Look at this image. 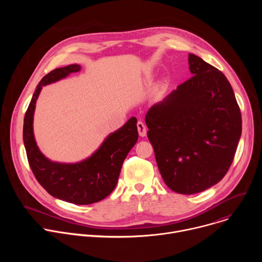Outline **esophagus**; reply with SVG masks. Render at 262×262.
I'll return each mask as SVG.
<instances>
[{
  "label": "esophagus",
  "mask_w": 262,
  "mask_h": 262,
  "mask_svg": "<svg viewBox=\"0 0 262 262\" xmlns=\"http://www.w3.org/2000/svg\"><path fill=\"white\" fill-rule=\"evenodd\" d=\"M137 127H138L139 135H140L141 137H145V136H146V132H147L145 124H144L142 121H139V122L137 123Z\"/></svg>",
  "instance_id": "esophagus-1"
}]
</instances>
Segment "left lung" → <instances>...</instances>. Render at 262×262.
I'll return each instance as SVG.
<instances>
[{
	"label": "left lung",
	"instance_id": "1",
	"mask_svg": "<svg viewBox=\"0 0 262 262\" xmlns=\"http://www.w3.org/2000/svg\"><path fill=\"white\" fill-rule=\"evenodd\" d=\"M189 64L192 77L145 117L161 175L183 195L223 179L242 135L241 110L224 73L193 54Z\"/></svg>",
	"mask_w": 262,
	"mask_h": 262
}]
</instances>
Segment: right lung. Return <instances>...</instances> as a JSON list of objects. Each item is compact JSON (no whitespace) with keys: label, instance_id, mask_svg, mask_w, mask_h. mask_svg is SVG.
Segmentation results:
<instances>
[{"label":"right lung","instance_id":"right-lung-1","mask_svg":"<svg viewBox=\"0 0 262 262\" xmlns=\"http://www.w3.org/2000/svg\"><path fill=\"white\" fill-rule=\"evenodd\" d=\"M81 67L71 64L49 72L37 85L24 119L23 138L30 168L42 188L60 200L86 205L108 196L118 181L122 164L138 141L137 119L130 118L120 129L111 134L98 150L78 164H59L48 160L36 145L33 134L35 103L42 86L59 81Z\"/></svg>","mask_w":262,"mask_h":262}]
</instances>
